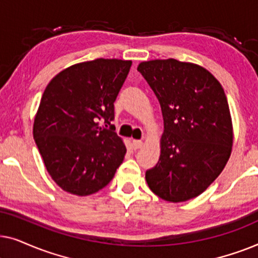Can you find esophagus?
Segmentation results:
<instances>
[{"label": "esophagus", "instance_id": "esophagus-1", "mask_svg": "<svg viewBox=\"0 0 258 258\" xmlns=\"http://www.w3.org/2000/svg\"><path fill=\"white\" fill-rule=\"evenodd\" d=\"M132 144H133L134 149H140V148L143 146V142H142V141H139V140H134Z\"/></svg>", "mask_w": 258, "mask_h": 258}]
</instances>
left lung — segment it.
I'll return each instance as SVG.
<instances>
[{
  "label": "left lung",
  "instance_id": "1",
  "mask_svg": "<svg viewBox=\"0 0 258 258\" xmlns=\"http://www.w3.org/2000/svg\"><path fill=\"white\" fill-rule=\"evenodd\" d=\"M137 70L156 95L164 122L161 156L146 172L148 185L169 202L194 199L217 178L231 153L223 88L202 67L174 58L142 62Z\"/></svg>",
  "mask_w": 258,
  "mask_h": 258
}]
</instances>
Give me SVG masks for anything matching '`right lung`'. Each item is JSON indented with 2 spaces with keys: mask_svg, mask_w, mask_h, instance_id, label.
<instances>
[{
  "mask_svg": "<svg viewBox=\"0 0 258 258\" xmlns=\"http://www.w3.org/2000/svg\"><path fill=\"white\" fill-rule=\"evenodd\" d=\"M132 61L97 58L63 70L42 95L34 140L56 184L87 196L104 188L126 153L115 133L114 102ZM103 121L105 127H100Z\"/></svg>",
  "mask_w": 258,
  "mask_h": 258,
  "instance_id": "add662e5",
  "label": "right lung"
}]
</instances>
